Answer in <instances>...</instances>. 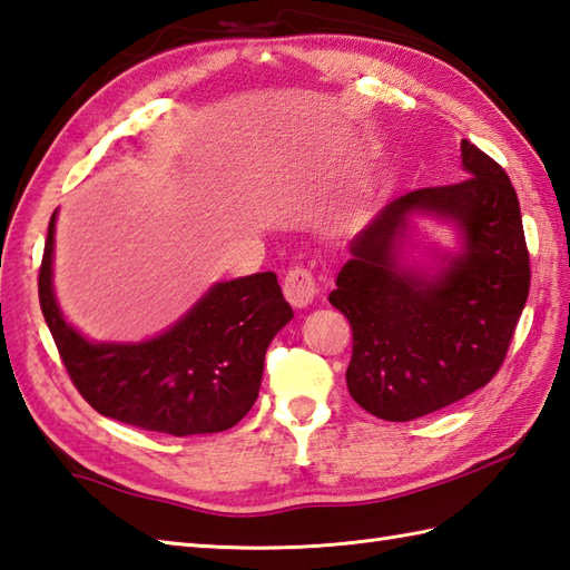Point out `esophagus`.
<instances>
[{"label": "esophagus", "instance_id": "obj_1", "mask_svg": "<svg viewBox=\"0 0 570 570\" xmlns=\"http://www.w3.org/2000/svg\"><path fill=\"white\" fill-rule=\"evenodd\" d=\"M317 281H314V273L302 268V265H297V268H289L287 275H285V283H283V293L287 297V302L293 307L302 309L307 307L314 302V297H317Z\"/></svg>", "mask_w": 570, "mask_h": 570}]
</instances>
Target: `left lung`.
Masks as SVG:
<instances>
[{"label":"left lung","instance_id":"8db88e82","mask_svg":"<svg viewBox=\"0 0 570 570\" xmlns=\"http://www.w3.org/2000/svg\"><path fill=\"white\" fill-rule=\"evenodd\" d=\"M465 180L392 199L348 244L328 302L353 328L351 397L410 422L490 383L529 295L520 199L495 160L461 141ZM422 220L458 238L421 242ZM414 249L423 253L416 257Z\"/></svg>","mask_w":570,"mask_h":570}]
</instances>
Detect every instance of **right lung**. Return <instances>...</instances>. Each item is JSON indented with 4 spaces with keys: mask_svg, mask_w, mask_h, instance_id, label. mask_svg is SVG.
I'll list each match as a JSON object with an SVG mask.
<instances>
[{
    "mask_svg": "<svg viewBox=\"0 0 570 570\" xmlns=\"http://www.w3.org/2000/svg\"><path fill=\"white\" fill-rule=\"evenodd\" d=\"M58 209L38 275V297L80 395L111 420L170 436L217 434L258 397L275 334L295 317L275 273L214 283L178 322L141 341H95L62 314L53 287Z\"/></svg>",
    "mask_w": 570,
    "mask_h": 570,
    "instance_id": "obj_1",
    "label": "right lung"
}]
</instances>
